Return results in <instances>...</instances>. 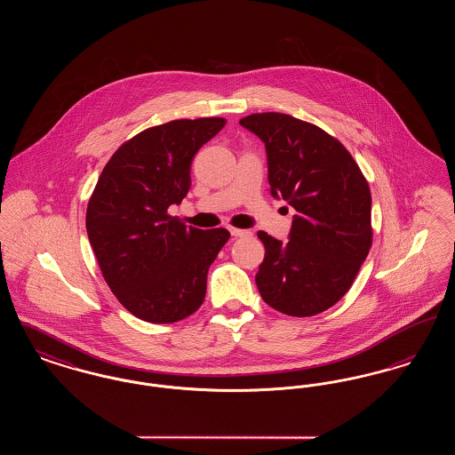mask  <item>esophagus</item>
Masks as SVG:
<instances>
[{
  "label": "esophagus",
  "mask_w": 455,
  "mask_h": 455,
  "mask_svg": "<svg viewBox=\"0 0 455 455\" xmlns=\"http://www.w3.org/2000/svg\"><path fill=\"white\" fill-rule=\"evenodd\" d=\"M230 234L234 237H249L251 232L249 230H243V228H230Z\"/></svg>",
  "instance_id": "obj_1"
}]
</instances>
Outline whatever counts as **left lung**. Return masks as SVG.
<instances>
[{
  "label": "left lung",
  "instance_id": "obj_1",
  "mask_svg": "<svg viewBox=\"0 0 455 455\" xmlns=\"http://www.w3.org/2000/svg\"><path fill=\"white\" fill-rule=\"evenodd\" d=\"M266 145L271 195L295 208L290 240L259 232L262 300L293 317L339 302L371 247V196L347 148L315 124L280 112L240 119Z\"/></svg>",
  "mask_w": 455,
  "mask_h": 455
}]
</instances>
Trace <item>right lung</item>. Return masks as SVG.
<instances>
[{
	"instance_id": "1",
	"label": "right lung",
	"mask_w": 455,
	"mask_h": 455,
	"mask_svg": "<svg viewBox=\"0 0 455 455\" xmlns=\"http://www.w3.org/2000/svg\"><path fill=\"white\" fill-rule=\"evenodd\" d=\"M223 117L177 119L132 136L110 156L90 196L87 234L102 276L132 315L171 324L195 314L228 230L188 227L167 210L191 188L197 150Z\"/></svg>"
}]
</instances>
